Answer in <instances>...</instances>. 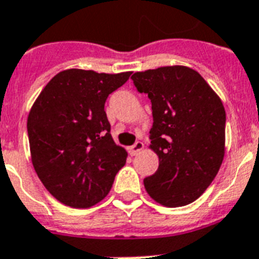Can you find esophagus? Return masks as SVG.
I'll use <instances>...</instances> for the list:
<instances>
[{
  "label": "esophagus",
  "instance_id": "1",
  "mask_svg": "<svg viewBox=\"0 0 259 259\" xmlns=\"http://www.w3.org/2000/svg\"><path fill=\"white\" fill-rule=\"evenodd\" d=\"M142 149H144V144H142V142H136L133 146H130L129 148L130 155H137Z\"/></svg>",
  "mask_w": 259,
  "mask_h": 259
}]
</instances>
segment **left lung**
I'll return each mask as SVG.
<instances>
[{"instance_id":"obj_1","label":"left lung","mask_w":259,"mask_h":259,"mask_svg":"<svg viewBox=\"0 0 259 259\" xmlns=\"http://www.w3.org/2000/svg\"><path fill=\"white\" fill-rule=\"evenodd\" d=\"M153 110L150 148L158 169L144 180L146 191L169 207L191 203L217 176L225 154L224 105L199 73L163 66L132 75Z\"/></svg>"}]
</instances>
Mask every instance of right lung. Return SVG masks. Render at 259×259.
Returning <instances> with one entry per match:
<instances>
[{
	"label": "right lung",
	"mask_w": 259,
	"mask_h": 259,
	"mask_svg": "<svg viewBox=\"0 0 259 259\" xmlns=\"http://www.w3.org/2000/svg\"><path fill=\"white\" fill-rule=\"evenodd\" d=\"M130 74L64 70L33 105L27 117L31 161L44 186L60 202L96 205L125 165L127 154L111 138L105 102Z\"/></svg>",
	"instance_id": "1"
}]
</instances>
